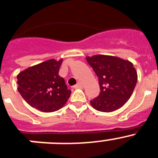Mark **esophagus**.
I'll return each instance as SVG.
<instances>
[{
    "label": "esophagus",
    "mask_w": 158,
    "mask_h": 158,
    "mask_svg": "<svg viewBox=\"0 0 158 158\" xmlns=\"http://www.w3.org/2000/svg\"><path fill=\"white\" fill-rule=\"evenodd\" d=\"M83 83H80V82H79V83H77L76 85L75 86V88H83Z\"/></svg>",
    "instance_id": "esophagus-1"
}]
</instances>
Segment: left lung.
Instances as JSON below:
<instances>
[{
  "label": "left lung",
  "mask_w": 158,
  "mask_h": 158,
  "mask_svg": "<svg viewBox=\"0 0 158 158\" xmlns=\"http://www.w3.org/2000/svg\"><path fill=\"white\" fill-rule=\"evenodd\" d=\"M99 79L100 92L90 101L99 112H110L124 106L131 97L137 82V73L131 62L109 55L86 58Z\"/></svg>",
  "instance_id": "obj_1"
}]
</instances>
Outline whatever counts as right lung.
I'll return each mask as SVG.
<instances>
[{
    "instance_id": "right-lung-1",
    "label": "right lung",
    "mask_w": 158,
    "mask_h": 158,
    "mask_svg": "<svg viewBox=\"0 0 158 158\" xmlns=\"http://www.w3.org/2000/svg\"><path fill=\"white\" fill-rule=\"evenodd\" d=\"M62 62L50 59L18 74V90L28 104L43 112H55L66 104L71 91L59 75Z\"/></svg>"
}]
</instances>
